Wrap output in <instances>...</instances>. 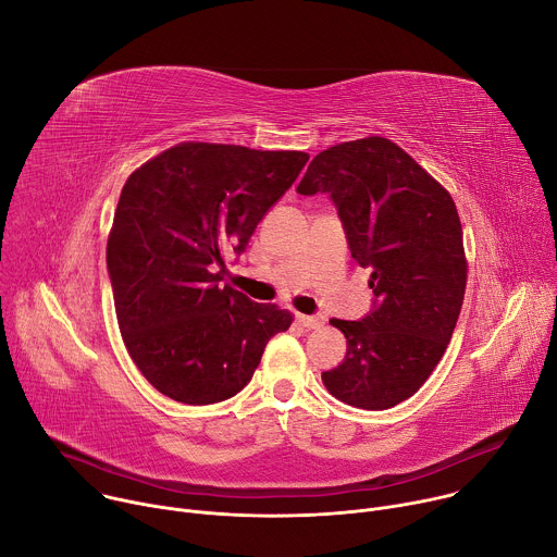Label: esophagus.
I'll use <instances>...</instances> for the list:
<instances>
[{
    "mask_svg": "<svg viewBox=\"0 0 557 557\" xmlns=\"http://www.w3.org/2000/svg\"><path fill=\"white\" fill-rule=\"evenodd\" d=\"M297 322L304 326V329H322L324 326V317L322 314H301V312H297Z\"/></svg>",
    "mask_w": 557,
    "mask_h": 557,
    "instance_id": "34e87169",
    "label": "esophagus"
}]
</instances>
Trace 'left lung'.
I'll list each match as a JSON object with an SVG mask.
<instances>
[{"label":"left lung","mask_w":557,"mask_h":557,"mask_svg":"<svg viewBox=\"0 0 557 557\" xmlns=\"http://www.w3.org/2000/svg\"><path fill=\"white\" fill-rule=\"evenodd\" d=\"M297 194H329L352 260L370 269L372 308L346 335L344 361L322 372L326 389L361 410H387L428 381L465 297L462 228L451 196L412 156L370 136L312 158Z\"/></svg>","instance_id":"left-lung-1"}]
</instances>
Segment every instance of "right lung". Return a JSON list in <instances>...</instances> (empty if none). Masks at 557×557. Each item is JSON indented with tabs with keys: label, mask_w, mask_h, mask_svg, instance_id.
<instances>
[{
	"label": "right lung",
	"mask_w": 557,
	"mask_h": 557,
	"mask_svg": "<svg viewBox=\"0 0 557 557\" xmlns=\"http://www.w3.org/2000/svg\"><path fill=\"white\" fill-rule=\"evenodd\" d=\"M304 151L181 143L125 183L108 240V275L129 357L161 394L209 406L240 392L293 317L222 286L290 189Z\"/></svg>",
	"instance_id": "right-lung-1"
}]
</instances>
